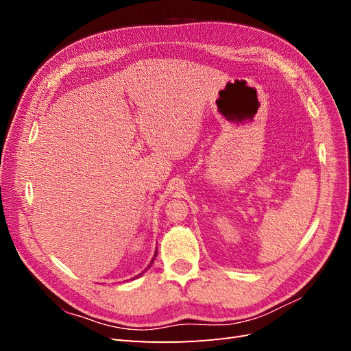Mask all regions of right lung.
<instances>
[{"instance_id":"add662e5","label":"right lung","mask_w":351,"mask_h":351,"mask_svg":"<svg viewBox=\"0 0 351 351\" xmlns=\"http://www.w3.org/2000/svg\"><path fill=\"white\" fill-rule=\"evenodd\" d=\"M155 258H156V252H155V256H154V259H152V261H151V263H149V265H147V268H151V265H152V263H154V261H155ZM147 268H146V269H147ZM146 269H145V271H146ZM145 271H143V272H145ZM143 272H142V274H143ZM142 274H139V277H141V275H142Z\"/></svg>"}]
</instances>
